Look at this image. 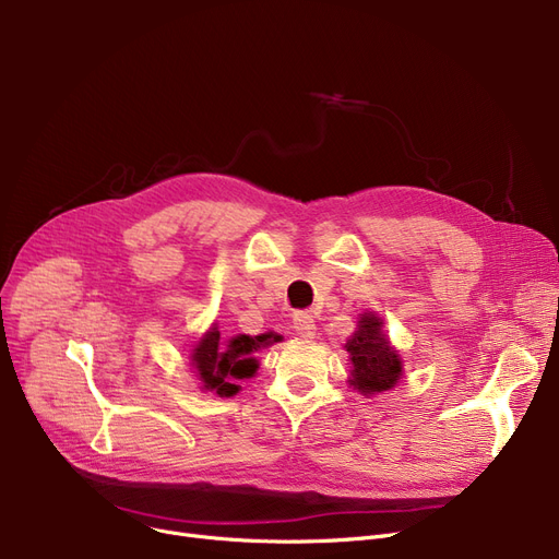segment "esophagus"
Instances as JSON below:
<instances>
[{"label":"esophagus","mask_w":559,"mask_h":559,"mask_svg":"<svg viewBox=\"0 0 559 559\" xmlns=\"http://www.w3.org/2000/svg\"><path fill=\"white\" fill-rule=\"evenodd\" d=\"M292 324H295V331L301 337H314L317 335V324H314V317L310 312H295V319H292Z\"/></svg>","instance_id":"esophagus-1"}]
</instances>
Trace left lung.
Segmentation results:
<instances>
[{
	"instance_id": "1",
	"label": "left lung",
	"mask_w": 559,
	"mask_h": 559,
	"mask_svg": "<svg viewBox=\"0 0 559 559\" xmlns=\"http://www.w3.org/2000/svg\"><path fill=\"white\" fill-rule=\"evenodd\" d=\"M380 326H383V321L378 317L362 314L360 329L346 344L350 362H354L350 385H356L362 394L392 390L401 376V360L392 350L388 337L380 333Z\"/></svg>"
}]
</instances>
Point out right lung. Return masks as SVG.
Wrapping results in <instances>:
<instances>
[{
    "mask_svg": "<svg viewBox=\"0 0 559 559\" xmlns=\"http://www.w3.org/2000/svg\"><path fill=\"white\" fill-rule=\"evenodd\" d=\"M276 340L278 335H274V340L272 335H238L228 340V344H222L219 331L213 329L197 344L192 354L203 388L217 392L219 396H233L240 390L238 380L251 378L258 369L253 350L270 346Z\"/></svg>",
    "mask_w": 559,
    "mask_h": 559,
    "instance_id": "obj_1",
    "label": "right lung"
}]
</instances>
